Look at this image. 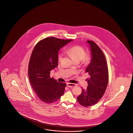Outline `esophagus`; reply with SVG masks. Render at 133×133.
<instances>
[{
	"label": "esophagus",
	"instance_id": "esophagus-1",
	"mask_svg": "<svg viewBox=\"0 0 133 133\" xmlns=\"http://www.w3.org/2000/svg\"><path fill=\"white\" fill-rule=\"evenodd\" d=\"M67 85L68 87H69V88H73L74 87H75L76 85L74 83H67Z\"/></svg>",
	"mask_w": 133,
	"mask_h": 133
}]
</instances>
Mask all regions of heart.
<instances>
[{
  "label": "heart",
  "instance_id": "1",
  "mask_svg": "<svg viewBox=\"0 0 133 133\" xmlns=\"http://www.w3.org/2000/svg\"><path fill=\"white\" fill-rule=\"evenodd\" d=\"M67 52L71 56L73 61H81L83 59L85 63H87L89 61L90 57L88 55L84 56L85 50L84 49L79 45H75L67 49ZM63 55L60 54L58 57V60L60 61L62 59Z\"/></svg>",
  "mask_w": 133,
  "mask_h": 133
}]
</instances>
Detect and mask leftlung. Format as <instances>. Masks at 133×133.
<instances>
[{"instance_id":"left-lung-1","label":"left lung","mask_w":133,"mask_h":133,"mask_svg":"<svg viewBox=\"0 0 133 133\" xmlns=\"http://www.w3.org/2000/svg\"><path fill=\"white\" fill-rule=\"evenodd\" d=\"M90 47L91 60L86 68L90 75L87 90L82 89L77 101L84 107L92 106L98 102L104 94L108 82V70L105 57L97 44L87 41Z\"/></svg>"}]
</instances>
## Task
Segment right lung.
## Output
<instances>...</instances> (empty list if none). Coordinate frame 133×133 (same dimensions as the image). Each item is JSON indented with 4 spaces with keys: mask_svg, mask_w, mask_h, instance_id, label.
Masks as SVG:
<instances>
[{
    "mask_svg": "<svg viewBox=\"0 0 133 133\" xmlns=\"http://www.w3.org/2000/svg\"><path fill=\"white\" fill-rule=\"evenodd\" d=\"M72 41L48 37L39 41L32 52L29 78L38 97L46 104L56 102L64 92L66 83L51 78L50 73L58 66L59 51Z\"/></svg>",
    "mask_w": 133,
    "mask_h": 133,
    "instance_id": "add662e5",
    "label": "right lung"
}]
</instances>
